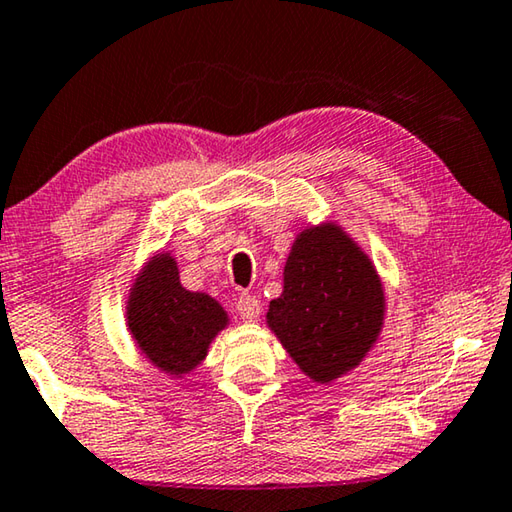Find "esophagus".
Wrapping results in <instances>:
<instances>
[{
  "instance_id": "34e87169",
  "label": "esophagus",
  "mask_w": 512,
  "mask_h": 512,
  "mask_svg": "<svg viewBox=\"0 0 512 512\" xmlns=\"http://www.w3.org/2000/svg\"><path fill=\"white\" fill-rule=\"evenodd\" d=\"M237 310L243 321H257L259 312H262V305H259V298L253 294H241L237 300Z\"/></svg>"
}]
</instances>
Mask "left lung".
Masks as SVG:
<instances>
[{"mask_svg":"<svg viewBox=\"0 0 512 512\" xmlns=\"http://www.w3.org/2000/svg\"><path fill=\"white\" fill-rule=\"evenodd\" d=\"M385 287L362 246L335 221L296 234L266 326L307 378L332 385L360 367L385 326Z\"/></svg>","mask_w":512,"mask_h":512,"instance_id":"1","label":"left lung"}]
</instances>
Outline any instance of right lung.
<instances>
[{
  "label": "right lung",
  "mask_w": 512,
  "mask_h": 512,
  "mask_svg": "<svg viewBox=\"0 0 512 512\" xmlns=\"http://www.w3.org/2000/svg\"><path fill=\"white\" fill-rule=\"evenodd\" d=\"M125 321L143 358L173 378L196 371L218 332L230 326L216 298L182 287L177 259L168 250L154 253L134 275Z\"/></svg>",
  "instance_id": "right-lung-1"
}]
</instances>
